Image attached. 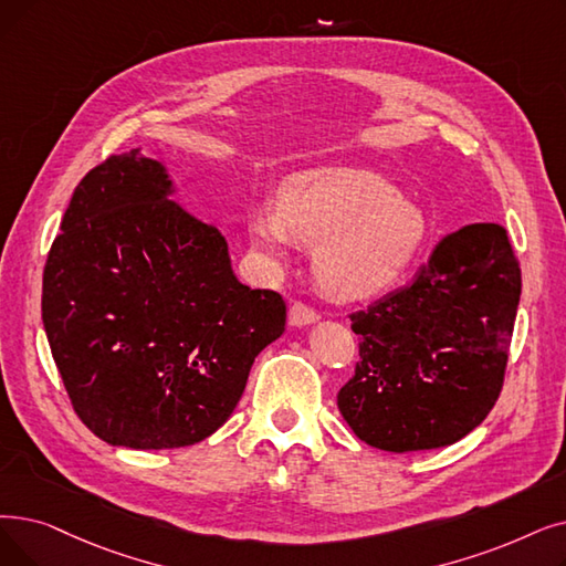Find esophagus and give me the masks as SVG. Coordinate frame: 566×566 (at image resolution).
<instances>
[{
  "label": "esophagus",
  "instance_id": "1",
  "mask_svg": "<svg viewBox=\"0 0 566 566\" xmlns=\"http://www.w3.org/2000/svg\"><path fill=\"white\" fill-rule=\"evenodd\" d=\"M314 322H318V314L312 307H307L305 303H293L289 307V326L301 328V326H310Z\"/></svg>",
  "mask_w": 566,
  "mask_h": 566
}]
</instances>
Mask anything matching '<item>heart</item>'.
<instances>
[{"label":"heart","mask_w":566,"mask_h":566,"mask_svg":"<svg viewBox=\"0 0 566 566\" xmlns=\"http://www.w3.org/2000/svg\"><path fill=\"white\" fill-rule=\"evenodd\" d=\"M248 235L275 265L296 240L316 244L318 284L352 301L402 275L426 238V214L373 170L312 168L282 185L277 206L250 212Z\"/></svg>","instance_id":"obj_1"}]
</instances>
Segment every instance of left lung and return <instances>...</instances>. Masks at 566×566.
I'll use <instances>...</instances> for the list:
<instances>
[{
    "mask_svg": "<svg viewBox=\"0 0 566 566\" xmlns=\"http://www.w3.org/2000/svg\"><path fill=\"white\" fill-rule=\"evenodd\" d=\"M518 301L521 265L502 227L441 238L409 286L352 314L360 360L337 392L344 421L381 451L455 444L500 398Z\"/></svg>",
    "mask_w": 566,
    "mask_h": 566,
    "instance_id": "left-lung-1",
    "label": "left lung"
}]
</instances>
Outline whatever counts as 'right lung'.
I'll return each mask as SVG.
<instances>
[{
  "label": "right lung",
  "mask_w": 566,
  "mask_h": 566,
  "mask_svg": "<svg viewBox=\"0 0 566 566\" xmlns=\"http://www.w3.org/2000/svg\"><path fill=\"white\" fill-rule=\"evenodd\" d=\"M140 147L92 168L48 252L41 316L81 421L113 447L180 449L222 428L284 333L280 293L238 282L229 244L174 201Z\"/></svg>",
  "instance_id": "add662e5"
}]
</instances>
